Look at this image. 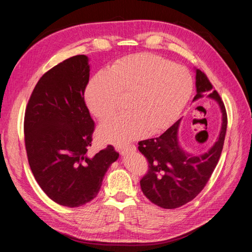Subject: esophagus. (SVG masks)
<instances>
[{"mask_svg": "<svg viewBox=\"0 0 252 252\" xmlns=\"http://www.w3.org/2000/svg\"><path fill=\"white\" fill-rule=\"evenodd\" d=\"M134 150H135V146L132 144V145H128V146H126V147H122L120 149V152H121V155H125V154H127V152L134 151Z\"/></svg>", "mask_w": 252, "mask_h": 252, "instance_id": "obj_1", "label": "esophagus"}]
</instances>
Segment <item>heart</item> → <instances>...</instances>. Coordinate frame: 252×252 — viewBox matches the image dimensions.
Instances as JSON below:
<instances>
[{
	"label": "heart",
	"mask_w": 252,
	"mask_h": 252,
	"mask_svg": "<svg viewBox=\"0 0 252 252\" xmlns=\"http://www.w3.org/2000/svg\"><path fill=\"white\" fill-rule=\"evenodd\" d=\"M193 80L187 68L154 53L116 61L90 80L85 101L98 120L114 116L127 97V112L103 123L98 136L118 146L158 133L179 118L191 96Z\"/></svg>",
	"instance_id": "obj_1"
}]
</instances>
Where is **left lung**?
<instances>
[{
    "instance_id": "obj_1",
    "label": "left lung",
    "mask_w": 252,
    "mask_h": 252,
    "mask_svg": "<svg viewBox=\"0 0 252 252\" xmlns=\"http://www.w3.org/2000/svg\"><path fill=\"white\" fill-rule=\"evenodd\" d=\"M196 94L193 100L211 91L210 97L220 104L223 113L222 129L213 147L199 157H190L178 143L180 121L158 138L140 141L139 151L147 158L148 171L140 181L142 191L147 199L159 207L174 209L192 201L207 184L222 154L226 129L227 112L217 90L204 72L196 70Z\"/></svg>"
}]
</instances>
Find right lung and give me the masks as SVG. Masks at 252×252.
I'll return each instance as SVG.
<instances>
[{"mask_svg": "<svg viewBox=\"0 0 252 252\" xmlns=\"http://www.w3.org/2000/svg\"><path fill=\"white\" fill-rule=\"evenodd\" d=\"M88 58L74 56L36 83L26 106L25 147L37 184L60 205L80 207L94 200L119 152L112 145L87 156L95 124L84 100Z\"/></svg>", "mask_w": 252, "mask_h": 252, "instance_id": "right-lung-1", "label": "right lung"}]
</instances>
